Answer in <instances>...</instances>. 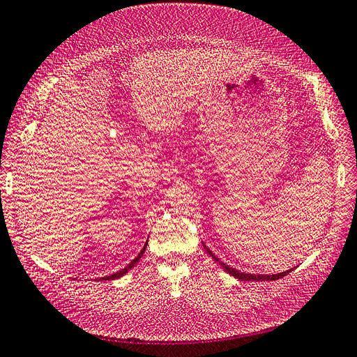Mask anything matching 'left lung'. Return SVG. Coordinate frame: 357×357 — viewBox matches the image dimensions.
I'll use <instances>...</instances> for the list:
<instances>
[{
	"label": "left lung",
	"mask_w": 357,
	"mask_h": 357,
	"mask_svg": "<svg viewBox=\"0 0 357 357\" xmlns=\"http://www.w3.org/2000/svg\"><path fill=\"white\" fill-rule=\"evenodd\" d=\"M204 248L205 250H207V253L214 259L215 262H219L222 266H223V269L228 274H231V275H234L235 278H238V280H243V282H273V280H278V278H283L284 275H287L291 269H289V271H284V273H280V274H273V275H266V274H245V273H240V271H236V269H234V268H231L229 265H226V264H223L222 261H219L218 257L214 256V253L210 250V248L207 247V245H204Z\"/></svg>",
	"instance_id": "left-lung-1"
}]
</instances>
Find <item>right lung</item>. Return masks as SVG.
Here are the masks:
<instances>
[{
  "label": "right lung",
  "mask_w": 357,
  "mask_h": 357,
  "mask_svg": "<svg viewBox=\"0 0 357 357\" xmlns=\"http://www.w3.org/2000/svg\"><path fill=\"white\" fill-rule=\"evenodd\" d=\"M147 245V244H146ZM146 245L143 247V250L142 252H139L138 253V256L134 259V261L131 262V264H129L128 266H125L123 269H122V271H119V273H114V274H112V275H109V277H102V278H100V280H116V278H121L123 274H126L128 271H129V268H132L134 265H137V262L139 261V259H142V256L144 255V252H146Z\"/></svg>",
  "instance_id": "1"
}]
</instances>
